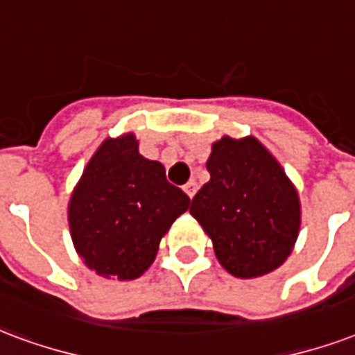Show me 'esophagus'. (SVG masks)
<instances>
[{
    "instance_id": "esophagus-1",
    "label": "esophagus",
    "mask_w": 355,
    "mask_h": 355,
    "mask_svg": "<svg viewBox=\"0 0 355 355\" xmlns=\"http://www.w3.org/2000/svg\"><path fill=\"white\" fill-rule=\"evenodd\" d=\"M184 191H186V196H188L189 199L196 196V191H197V182H196V180H189V182L184 184Z\"/></svg>"
}]
</instances>
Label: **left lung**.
<instances>
[{
    "label": "left lung",
    "instance_id": "8db88e82",
    "mask_svg": "<svg viewBox=\"0 0 355 355\" xmlns=\"http://www.w3.org/2000/svg\"><path fill=\"white\" fill-rule=\"evenodd\" d=\"M210 180L189 214L214 243L216 257L240 279L279 268L296 243L300 197L277 159L255 137H221L207 162Z\"/></svg>",
    "mask_w": 355,
    "mask_h": 355
}]
</instances>
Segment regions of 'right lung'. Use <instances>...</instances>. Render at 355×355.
<instances>
[{
  "label": "right lung",
  "mask_w": 355,
  "mask_h": 355,
  "mask_svg": "<svg viewBox=\"0 0 355 355\" xmlns=\"http://www.w3.org/2000/svg\"><path fill=\"white\" fill-rule=\"evenodd\" d=\"M188 208L189 197L167 182L159 162L139 154L134 134L107 137L70 196V236L78 255L98 275L137 279Z\"/></svg>",
  "instance_id": "add662e5"
}]
</instances>
